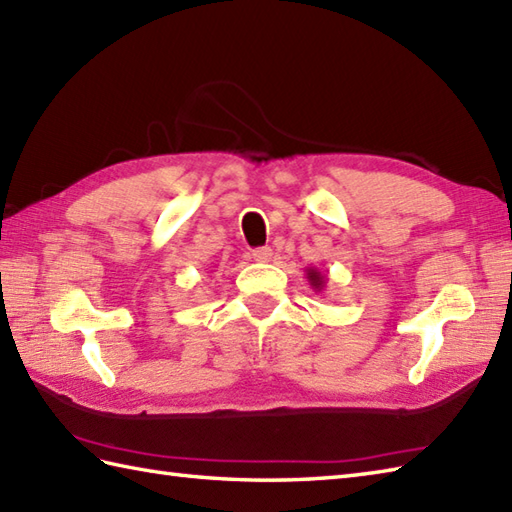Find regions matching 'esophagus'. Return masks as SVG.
<instances>
[{
	"mask_svg": "<svg viewBox=\"0 0 512 512\" xmlns=\"http://www.w3.org/2000/svg\"><path fill=\"white\" fill-rule=\"evenodd\" d=\"M271 247H258L252 252V258L256 260V263H267V260H271Z\"/></svg>",
	"mask_w": 512,
	"mask_h": 512,
	"instance_id": "34e87169",
	"label": "esophagus"
}]
</instances>
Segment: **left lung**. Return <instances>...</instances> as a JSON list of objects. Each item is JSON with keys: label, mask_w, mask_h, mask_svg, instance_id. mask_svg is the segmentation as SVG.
<instances>
[{"label": "left lung", "mask_w": 512, "mask_h": 512, "mask_svg": "<svg viewBox=\"0 0 512 512\" xmlns=\"http://www.w3.org/2000/svg\"><path fill=\"white\" fill-rule=\"evenodd\" d=\"M306 278H309V285L313 287L315 293L324 291V287H326V276H322L320 269L309 267V269H306Z\"/></svg>", "instance_id": "obj_1"}]
</instances>
